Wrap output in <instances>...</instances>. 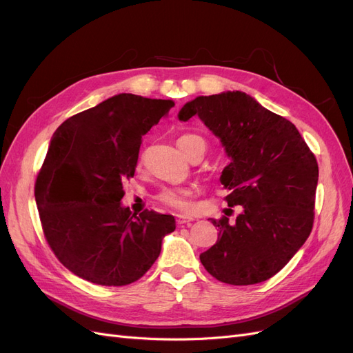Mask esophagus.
Wrapping results in <instances>:
<instances>
[{
	"label": "esophagus",
	"instance_id": "obj_1",
	"mask_svg": "<svg viewBox=\"0 0 353 353\" xmlns=\"http://www.w3.org/2000/svg\"><path fill=\"white\" fill-rule=\"evenodd\" d=\"M190 221H193V219H192V218H186V216H181V215H177V216H176V223H177V225L189 224Z\"/></svg>",
	"mask_w": 353,
	"mask_h": 353
}]
</instances>
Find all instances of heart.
<instances>
[{"label":"heart","instance_id":"1","mask_svg":"<svg viewBox=\"0 0 353 353\" xmlns=\"http://www.w3.org/2000/svg\"><path fill=\"white\" fill-rule=\"evenodd\" d=\"M194 138H199V137L190 135V134L181 135L179 138V143H186L188 141ZM190 196H192V192L186 188H165L157 194V199H159L161 203H164L165 206L172 208V210L186 212L190 210Z\"/></svg>","mask_w":353,"mask_h":353}]
</instances>
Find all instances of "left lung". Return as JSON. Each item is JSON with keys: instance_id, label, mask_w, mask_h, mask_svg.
Wrapping results in <instances>:
<instances>
[{"instance_id": "left-lung-1", "label": "left lung", "mask_w": 353, "mask_h": 353, "mask_svg": "<svg viewBox=\"0 0 353 353\" xmlns=\"http://www.w3.org/2000/svg\"><path fill=\"white\" fill-rule=\"evenodd\" d=\"M199 116L221 138L231 163L221 174L228 206H243L236 223L212 219L218 243L199 257L230 285L268 281L290 262L314 223L319 164L295 125L241 91L186 103L180 121Z\"/></svg>"}]
</instances>
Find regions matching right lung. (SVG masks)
Instances as JSON below:
<instances>
[{
    "instance_id": "add662e5",
    "label": "right lung",
    "mask_w": 353,
    "mask_h": 353,
    "mask_svg": "<svg viewBox=\"0 0 353 353\" xmlns=\"http://www.w3.org/2000/svg\"><path fill=\"white\" fill-rule=\"evenodd\" d=\"M173 100L122 93L71 116L54 134L34 183L45 240L74 275L104 286L142 278L176 230L172 215L121 206L142 137Z\"/></svg>"
}]
</instances>
